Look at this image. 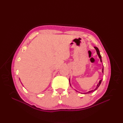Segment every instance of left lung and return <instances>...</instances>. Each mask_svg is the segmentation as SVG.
<instances>
[{"label":"left lung","mask_w":123,"mask_h":123,"mask_svg":"<svg viewBox=\"0 0 123 123\" xmlns=\"http://www.w3.org/2000/svg\"><path fill=\"white\" fill-rule=\"evenodd\" d=\"M94 48H95V49H96V52H97V53L98 55V56H99V59H100V61H101V62H102L101 56V55H100V52H99V49H98V48H97V47H94ZM102 72L104 73V67L103 68V69H102ZM102 80H103V79H101V80H100V81H99V83H98L97 85V87H96V88L95 89L92 90H90V91H89L88 92H87L84 93V94H86V93H90L93 92H94V91H96L97 89L99 87V86L100 85V84H101V81H102ZM69 82H70V79H69ZM70 86H71V84H70Z\"/></svg>","instance_id":"1"}]
</instances>
